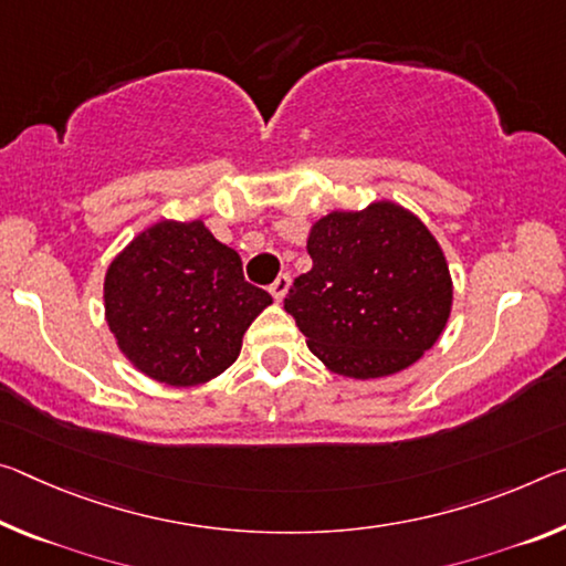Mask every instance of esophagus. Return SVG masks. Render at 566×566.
I'll list each match as a JSON object with an SVG mask.
<instances>
[{
  "label": "esophagus",
  "instance_id": "34e87169",
  "mask_svg": "<svg viewBox=\"0 0 566 566\" xmlns=\"http://www.w3.org/2000/svg\"><path fill=\"white\" fill-rule=\"evenodd\" d=\"M290 284H292L290 274H280V276H276V280L272 282V286H269V292H272V297H274L276 302H282V300L286 297V292H290Z\"/></svg>",
  "mask_w": 566,
  "mask_h": 566
}]
</instances>
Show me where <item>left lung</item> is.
Returning a JSON list of instances; mask_svg holds the SVG:
<instances>
[{"instance_id": "obj_1", "label": "left lung", "mask_w": 566, "mask_h": 566, "mask_svg": "<svg viewBox=\"0 0 566 566\" xmlns=\"http://www.w3.org/2000/svg\"><path fill=\"white\" fill-rule=\"evenodd\" d=\"M312 269L284 300L327 370L355 380L406 370L438 343L453 307L441 244L396 201L329 211L307 237Z\"/></svg>"}]
</instances>
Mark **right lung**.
<instances>
[{
    "instance_id": "right-lung-1",
    "label": "right lung",
    "mask_w": 566,
    "mask_h": 566,
    "mask_svg": "<svg viewBox=\"0 0 566 566\" xmlns=\"http://www.w3.org/2000/svg\"><path fill=\"white\" fill-rule=\"evenodd\" d=\"M103 300L120 353L174 388L219 378L272 304L269 292L244 282L237 251L201 219L143 229L107 266Z\"/></svg>"
}]
</instances>
